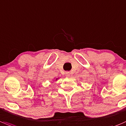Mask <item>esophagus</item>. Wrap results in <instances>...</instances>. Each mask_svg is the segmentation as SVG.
I'll return each mask as SVG.
<instances>
[{"label": "esophagus", "mask_w": 126, "mask_h": 126, "mask_svg": "<svg viewBox=\"0 0 126 126\" xmlns=\"http://www.w3.org/2000/svg\"><path fill=\"white\" fill-rule=\"evenodd\" d=\"M66 74L67 76H69L70 73H69V71H66Z\"/></svg>", "instance_id": "34e87169"}]
</instances>
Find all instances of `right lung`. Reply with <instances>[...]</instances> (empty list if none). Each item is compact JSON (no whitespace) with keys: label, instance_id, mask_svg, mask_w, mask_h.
<instances>
[{"label":"right lung","instance_id":"1","mask_svg":"<svg viewBox=\"0 0 126 126\" xmlns=\"http://www.w3.org/2000/svg\"><path fill=\"white\" fill-rule=\"evenodd\" d=\"M57 79H56V80H57Z\"/></svg>","mask_w":126,"mask_h":126}]
</instances>
